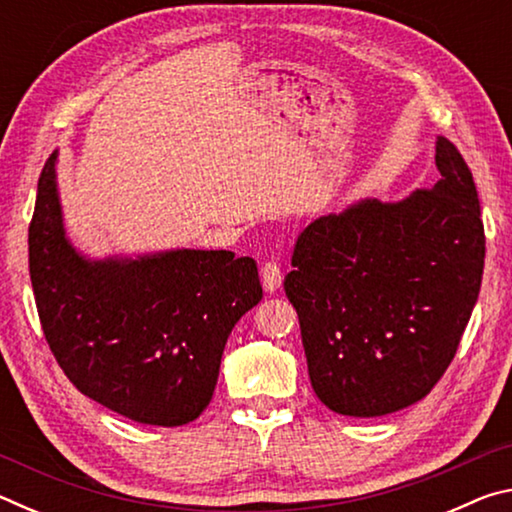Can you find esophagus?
Masks as SVG:
<instances>
[{
  "mask_svg": "<svg viewBox=\"0 0 512 512\" xmlns=\"http://www.w3.org/2000/svg\"><path fill=\"white\" fill-rule=\"evenodd\" d=\"M282 277H284V273H282L280 264H275V262L262 264V284L268 293H275L282 287Z\"/></svg>",
  "mask_w": 512,
  "mask_h": 512,
  "instance_id": "obj_1",
  "label": "esophagus"
}]
</instances>
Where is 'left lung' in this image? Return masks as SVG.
Wrapping results in <instances>:
<instances>
[{
  "mask_svg": "<svg viewBox=\"0 0 512 512\" xmlns=\"http://www.w3.org/2000/svg\"><path fill=\"white\" fill-rule=\"evenodd\" d=\"M436 167L431 189L320 216L293 248L284 291L311 386L334 413L377 418L420 402L461 343L481 289V205L445 137Z\"/></svg>",
  "mask_w": 512,
  "mask_h": 512,
  "instance_id": "left-lung-1",
  "label": "left lung"
}]
</instances>
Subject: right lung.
<instances>
[{
    "mask_svg": "<svg viewBox=\"0 0 512 512\" xmlns=\"http://www.w3.org/2000/svg\"><path fill=\"white\" fill-rule=\"evenodd\" d=\"M58 151L38 180L29 273L42 332L67 379L128 420L180 427L210 404L225 341L262 300L253 257L164 250L88 259L65 235Z\"/></svg>",
    "mask_w": 512,
    "mask_h": 512,
    "instance_id": "add662e5",
    "label": "right lung"
}]
</instances>
